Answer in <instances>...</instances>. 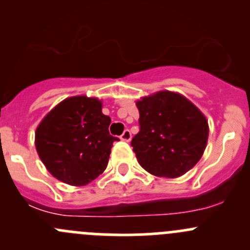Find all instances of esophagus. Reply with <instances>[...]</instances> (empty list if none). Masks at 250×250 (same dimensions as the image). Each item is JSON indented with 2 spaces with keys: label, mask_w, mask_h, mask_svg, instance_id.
<instances>
[{
  "label": "esophagus",
  "mask_w": 250,
  "mask_h": 250,
  "mask_svg": "<svg viewBox=\"0 0 250 250\" xmlns=\"http://www.w3.org/2000/svg\"><path fill=\"white\" fill-rule=\"evenodd\" d=\"M120 138H121V140H122V141H127V143H128V141H130V139H132V134H130L129 130L125 129V132L122 133V135H121Z\"/></svg>",
  "instance_id": "1"
}]
</instances>
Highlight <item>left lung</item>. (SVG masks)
Masks as SVG:
<instances>
[{
  "instance_id": "left-lung-1",
  "label": "left lung",
  "mask_w": 250,
  "mask_h": 250,
  "mask_svg": "<svg viewBox=\"0 0 250 250\" xmlns=\"http://www.w3.org/2000/svg\"><path fill=\"white\" fill-rule=\"evenodd\" d=\"M140 130L133 151L146 172L178 178L201 160L208 140L206 116L179 93L162 90L137 102Z\"/></svg>"
}]
</instances>
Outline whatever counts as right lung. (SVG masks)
I'll use <instances>...</instances> for the list:
<instances>
[{"mask_svg": "<svg viewBox=\"0 0 250 250\" xmlns=\"http://www.w3.org/2000/svg\"><path fill=\"white\" fill-rule=\"evenodd\" d=\"M97 98H67L47 113L35 133V145L48 172L58 180L83 186L107 167L113 141L111 118Z\"/></svg>", "mask_w": 250, "mask_h": 250, "instance_id": "1", "label": "right lung"}]
</instances>
